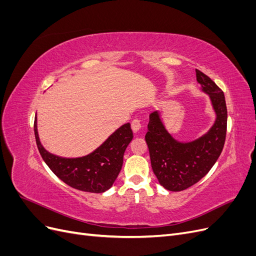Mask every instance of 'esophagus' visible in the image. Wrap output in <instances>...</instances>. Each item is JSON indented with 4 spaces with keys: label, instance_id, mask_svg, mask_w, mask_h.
<instances>
[{
    "label": "esophagus",
    "instance_id": "34e87169",
    "mask_svg": "<svg viewBox=\"0 0 256 256\" xmlns=\"http://www.w3.org/2000/svg\"><path fill=\"white\" fill-rule=\"evenodd\" d=\"M141 127H142L141 120L134 118L132 122H131V128H132V131H134V132H138V131L141 129Z\"/></svg>",
    "mask_w": 256,
    "mask_h": 256
}]
</instances>
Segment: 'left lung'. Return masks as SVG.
I'll use <instances>...</instances> for the list:
<instances>
[{
  "mask_svg": "<svg viewBox=\"0 0 256 256\" xmlns=\"http://www.w3.org/2000/svg\"><path fill=\"white\" fill-rule=\"evenodd\" d=\"M196 80L210 96L216 113L214 125L198 140L180 143L168 134L159 113L150 115L145 140L150 150L152 171L162 187L182 191L196 184L218 160L226 138L228 109L222 90L208 76L196 69Z\"/></svg>",
  "mask_w": 256,
  "mask_h": 256,
  "instance_id": "1",
  "label": "left lung"
}]
</instances>
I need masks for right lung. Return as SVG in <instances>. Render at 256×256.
Masks as SVG:
<instances>
[{
  "instance_id": "right-lung-1",
  "label": "right lung",
  "mask_w": 256,
  "mask_h": 256,
  "mask_svg": "<svg viewBox=\"0 0 256 256\" xmlns=\"http://www.w3.org/2000/svg\"><path fill=\"white\" fill-rule=\"evenodd\" d=\"M36 144L42 158L60 180L85 192L102 193L112 187L122 166L124 154L134 138L130 124H125L98 148L81 158H60L48 152L40 144L34 122Z\"/></svg>"
}]
</instances>
